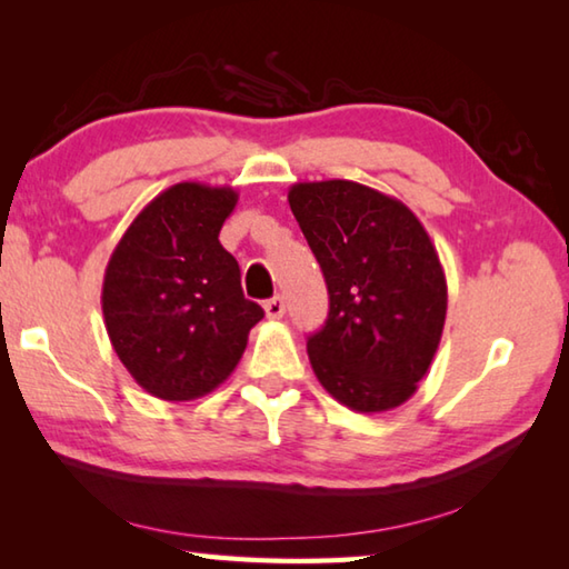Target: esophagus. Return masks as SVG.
<instances>
[{
	"label": "esophagus",
	"mask_w": 569,
	"mask_h": 569,
	"mask_svg": "<svg viewBox=\"0 0 569 569\" xmlns=\"http://www.w3.org/2000/svg\"><path fill=\"white\" fill-rule=\"evenodd\" d=\"M263 308H266L268 319L278 321V319H281V316L286 313V301H283L281 296H273V298H268V301L263 303Z\"/></svg>",
	"instance_id": "obj_1"
}]
</instances>
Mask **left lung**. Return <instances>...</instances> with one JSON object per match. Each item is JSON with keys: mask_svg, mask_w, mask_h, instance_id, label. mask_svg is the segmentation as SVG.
<instances>
[{"mask_svg": "<svg viewBox=\"0 0 569 569\" xmlns=\"http://www.w3.org/2000/svg\"><path fill=\"white\" fill-rule=\"evenodd\" d=\"M288 203L329 288V319L306 343L316 379L353 411L401 407L447 319L429 233L401 200L353 180L296 182Z\"/></svg>", "mask_w": 569, "mask_h": 569, "instance_id": "obj_1", "label": "left lung"}]
</instances>
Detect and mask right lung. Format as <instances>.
<instances>
[{
    "instance_id": "right-lung-1",
    "label": "right lung",
    "mask_w": 569,
    "mask_h": 569,
    "mask_svg": "<svg viewBox=\"0 0 569 569\" xmlns=\"http://www.w3.org/2000/svg\"><path fill=\"white\" fill-rule=\"evenodd\" d=\"M238 192L178 182L140 210L104 268L102 316L130 377L162 401L220 387L246 351L263 308L240 288L218 233Z\"/></svg>"
}]
</instances>
